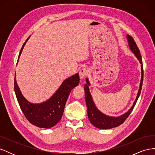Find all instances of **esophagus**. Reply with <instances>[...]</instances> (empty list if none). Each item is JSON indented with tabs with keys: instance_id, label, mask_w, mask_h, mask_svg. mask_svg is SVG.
I'll return each instance as SVG.
<instances>
[{
	"instance_id": "obj_1",
	"label": "esophagus",
	"mask_w": 155,
	"mask_h": 155,
	"mask_svg": "<svg viewBox=\"0 0 155 155\" xmlns=\"http://www.w3.org/2000/svg\"><path fill=\"white\" fill-rule=\"evenodd\" d=\"M88 74V70L86 68H82L81 69H80L79 70V76L80 79H85V77L87 76Z\"/></svg>"
}]
</instances>
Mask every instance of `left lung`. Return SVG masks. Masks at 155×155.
<instances>
[{
	"instance_id": "obj_1",
	"label": "left lung",
	"mask_w": 155,
	"mask_h": 155,
	"mask_svg": "<svg viewBox=\"0 0 155 155\" xmlns=\"http://www.w3.org/2000/svg\"><path fill=\"white\" fill-rule=\"evenodd\" d=\"M127 38L128 42H129V45L130 50H132L133 52L136 55V57L139 60L140 63H141V69H142V79H141V82H140V88L138 92V94L136 98V100L134 102V104L130 108V110L126 112L125 114L124 115L121 116L120 117H110L104 114L103 113L98 110L96 107L95 106L94 104V101L92 100V96L91 95L90 91H89V88L88 85H90L88 79H86L87 84L85 85L84 87V89H85V100H86V104H87V112H88V119L90 120L91 123L94 125L96 127L99 128V129H110L112 127H118L120 125L122 124L125 120L128 118V116L130 114V112H132L133 109L136 105V103H137L139 96L140 94V92H141L142 87V83H143V65H142V56L140 55V50L138 48V46L136 44L134 39L132 37L129 35H127Z\"/></svg>"
}]
</instances>
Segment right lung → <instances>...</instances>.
Returning a JSON list of instances; mask_svg holds the SVG:
<instances>
[{"label": "right lung", "mask_w": 155, "mask_h": 155, "mask_svg": "<svg viewBox=\"0 0 155 155\" xmlns=\"http://www.w3.org/2000/svg\"><path fill=\"white\" fill-rule=\"evenodd\" d=\"M26 42L22 46L19 55ZM79 82L78 74L65 79L50 99L40 104H33L25 99L17 85L15 76L14 89L21 109L29 122L38 127L50 128L58 124L61 119L64 106L70 93L73 88L78 85Z\"/></svg>", "instance_id": "right-lung-1"}]
</instances>
